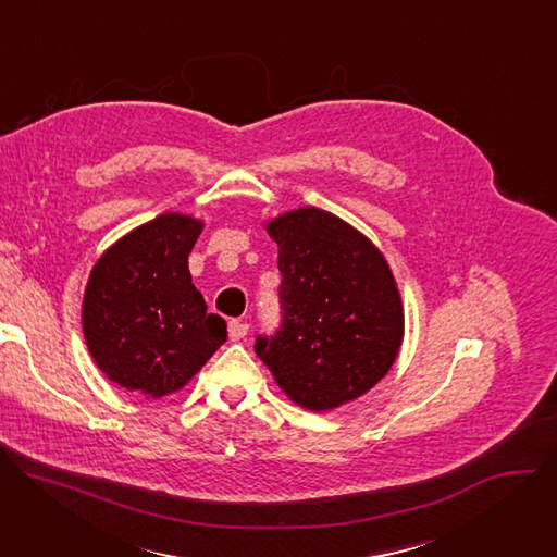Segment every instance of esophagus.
Here are the masks:
<instances>
[{"label": "esophagus", "mask_w": 557, "mask_h": 557, "mask_svg": "<svg viewBox=\"0 0 557 557\" xmlns=\"http://www.w3.org/2000/svg\"><path fill=\"white\" fill-rule=\"evenodd\" d=\"M247 333H249V324L237 322V320H231V322H228V339H231V342L245 339Z\"/></svg>", "instance_id": "34e87169"}]
</instances>
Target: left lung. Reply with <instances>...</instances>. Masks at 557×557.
Masks as SVG:
<instances>
[{
    "label": "left lung",
    "instance_id": "left-lung-1",
    "mask_svg": "<svg viewBox=\"0 0 557 557\" xmlns=\"http://www.w3.org/2000/svg\"><path fill=\"white\" fill-rule=\"evenodd\" d=\"M280 249L282 326L256 352L290 401L335 410L374 387L404 342V304L381 251L342 218L301 207L267 222Z\"/></svg>",
    "mask_w": 557,
    "mask_h": 557
}]
</instances>
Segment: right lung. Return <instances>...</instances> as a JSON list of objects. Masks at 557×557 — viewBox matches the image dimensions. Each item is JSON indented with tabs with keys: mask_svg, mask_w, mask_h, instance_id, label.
<instances>
[{
	"mask_svg": "<svg viewBox=\"0 0 557 557\" xmlns=\"http://www.w3.org/2000/svg\"><path fill=\"white\" fill-rule=\"evenodd\" d=\"M202 222L158 215L114 243L84 295V335L110 381L145 399L181 389L226 342V322L207 312L191 284L189 253Z\"/></svg>",
	"mask_w": 557,
	"mask_h": 557,
	"instance_id": "right-lung-1",
	"label": "right lung"
}]
</instances>
